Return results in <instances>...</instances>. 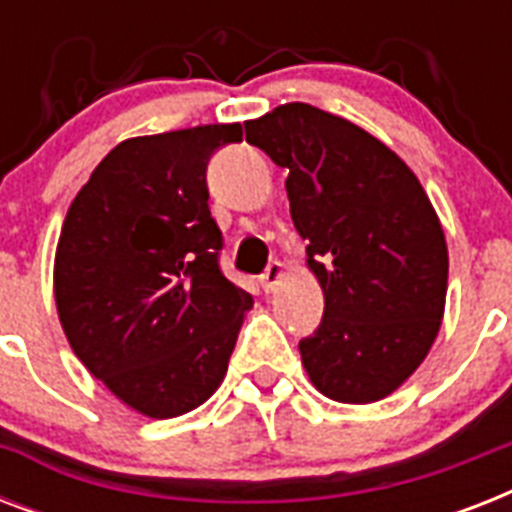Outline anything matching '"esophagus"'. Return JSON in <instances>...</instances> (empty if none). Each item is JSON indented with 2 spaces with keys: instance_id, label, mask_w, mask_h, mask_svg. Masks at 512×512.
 <instances>
[{
  "instance_id": "esophagus-1",
  "label": "esophagus",
  "mask_w": 512,
  "mask_h": 512,
  "mask_svg": "<svg viewBox=\"0 0 512 512\" xmlns=\"http://www.w3.org/2000/svg\"><path fill=\"white\" fill-rule=\"evenodd\" d=\"M281 279H284V263H279V260H273L268 268H265V273L260 276V284H263L265 292H273V289L279 287Z\"/></svg>"
}]
</instances>
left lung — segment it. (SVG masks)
Masks as SVG:
<instances>
[{
    "label": "left lung",
    "instance_id": "1",
    "mask_svg": "<svg viewBox=\"0 0 512 512\" xmlns=\"http://www.w3.org/2000/svg\"><path fill=\"white\" fill-rule=\"evenodd\" d=\"M244 127L247 143L289 170L292 223L324 292V319L300 340L305 372L340 404L390 396L444 319L449 252L428 193L382 140L308 103Z\"/></svg>",
    "mask_w": 512,
    "mask_h": 512
}]
</instances>
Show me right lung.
Instances as JSON below:
<instances>
[{"label": "right lung", "mask_w": 512, "mask_h": 512, "mask_svg": "<svg viewBox=\"0 0 512 512\" xmlns=\"http://www.w3.org/2000/svg\"><path fill=\"white\" fill-rule=\"evenodd\" d=\"M241 124L122 140L76 193L55 249V305L76 358L135 412L170 420L228 372L252 297L217 265L207 162Z\"/></svg>", "instance_id": "1"}]
</instances>
